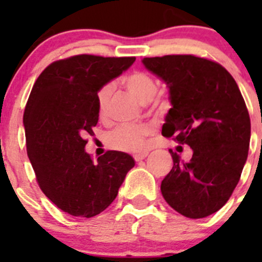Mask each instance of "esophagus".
<instances>
[{
	"label": "esophagus",
	"mask_w": 262,
	"mask_h": 262,
	"mask_svg": "<svg viewBox=\"0 0 262 262\" xmlns=\"http://www.w3.org/2000/svg\"><path fill=\"white\" fill-rule=\"evenodd\" d=\"M147 156H148V152H143V154L135 155L134 159H135V161H142V160H144Z\"/></svg>",
	"instance_id": "1"
}]
</instances>
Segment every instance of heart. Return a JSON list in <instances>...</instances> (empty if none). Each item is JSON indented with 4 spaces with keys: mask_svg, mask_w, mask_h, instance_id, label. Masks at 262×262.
<instances>
[{
    "mask_svg": "<svg viewBox=\"0 0 262 262\" xmlns=\"http://www.w3.org/2000/svg\"><path fill=\"white\" fill-rule=\"evenodd\" d=\"M123 85L129 93L134 94L140 102H149L157 92V81L149 73L142 71L133 72L123 78ZM113 86L110 84L103 85L96 94L97 113L99 118L106 115ZM148 134L147 127L140 124L133 126H119L106 136V143L115 151L139 152L144 147V138Z\"/></svg>",
    "mask_w": 262,
    "mask_h": 262,
    "instance_id": "1",
    "label": "heart"
}]
</instances>
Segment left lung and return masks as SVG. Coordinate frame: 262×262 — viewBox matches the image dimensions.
<instances>
[{"label": "left lung", "mask_w": 262, "mask_h": 262, "mask_svg": "<svg viewBox=\"0 0 262 262\" xmlns=\"http://www.w3.org/2000/svg\"><path fill=\"white\" fill-rule=\"evenodd\" d=\"M145 69L163 80L172 107L163 135L193 149L189 161L169 149L164 200L190 219L214 214L230 200L248 157L251 119L239 86L217 62L193 55L144 57Z\"/></svg>", "instance_id": "8db88e82"}]
</instances>
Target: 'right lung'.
I'll return each mask as SVG.
<instances>
[{
  "mask_svg": "<svg viewBox=\"0 0 262 262\" xmlns=\"http://www.w3.org/2000/svg\"><path fill=\"white\" fill-rule=\"evenodd\" d=\"M135 57L77 55L41 72L27 101V155L41 191L64 212L92 217L118 195L135 160L107 151L94 163L85 136L98 122L96 94L133 66Z\"/></svg>",
  "mask_w": 262,
  "mask_h": 262,
  "instance_id": "right-lung-1",
  "label": "right lung"
}]
</instances>
